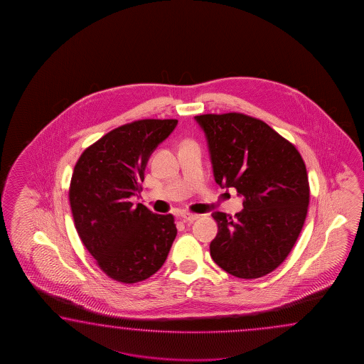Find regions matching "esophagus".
Segmentation results:
<instances>
[{
  "label": "esophagus",
  "instance_id": "obj_1",
  "mask_svg": "<svg viewBox=\"0 0 364 364\" xmlns=\"http://www.w3.org/2000/svg\"><path fill=\"white\" fill-rule=\"evenodd\" d=\"M179 216H181L182 220H185V221H193V220H196V218H198V215H195V213H188V212H182Z\"/></svg>",
  "mask_w": 364,
  "mask_h": 364
}]
</instances>
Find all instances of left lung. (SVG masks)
<instances>
[{"label": "left lung", "instance_id": "obj_1", "mask_svg": "<svg viewBox=\"0 0 364 364\" xmlns=\"http://www.w3.org/2000/svg\"><path fill=\"white\" fill-rule=\"evenodd\" d=\"M208 139L217 183L243 195V210L215 212L213 262L238 279L274 271L302 232L309 203L306 164L291 141L243 113L195 117Z\"/></svg>", "mask_w": 364, "mask_h": 364}]
</instances>
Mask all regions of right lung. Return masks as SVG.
Instances as JSON below:
<instances>
[{
  "label": "right lung",
  "mask_w": 364,
  "mask_h": 364,
  "mask_svg": "<svg viewBox=\"0 0 364 364\" xmlns=\"http://www.w3.org/2000/svg\"><path fill=\"white\" fill-rule=\"evenodd\" d=\"M177 119H138L85 148L71 176L69 201L77 235L109 279L136 284L166 260L177 228L173 215H156L130 201L141 191L148 159Z\"/></svg>",
  "instance_id": "1"
}]
</instances>
